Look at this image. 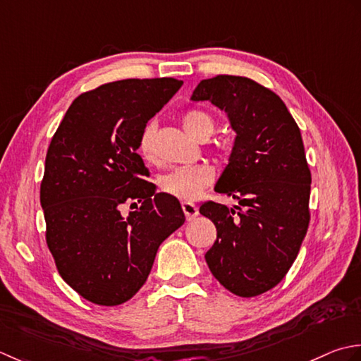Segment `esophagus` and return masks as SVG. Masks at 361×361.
<instances>
[{
    "label": "esophagus",
    "instance_id": "obj_1",
    "mask_svg": "<svg viewBox=\"0 0 361 361\" xmlns=\"http://www.w3.org/2000/svg\"><path fill=\"white\" fill-rule=\"evenodd\" d=\"M182 210H183V213H185V218L188 219V221H191V219H193L195 216H197V207L195 204H191V202H182Z\"/></svg>",
    "mask_w": 361,
    "mask_h": 361
}]
</instances>
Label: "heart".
I'll list each match as a JSON object with an SVG mask.
<instances>
[{"mask_svg": "<svg viewBox=\"0 0 361 361\" xmlns=\"http://www.w3.org/2000/svg\"><path fill=\"white\" fill-rule=\"evenodd\" d=\"M180 123L183 129L196 140H207L215 130V120L204 110H187L182 115ZM154 135H156V124L149 123L142 130L138 138V151L143 159L148 161L156 160L154 152ZM229 146L219 145V152L229 154ZM213 180V171L207 165L180 166L160 178V188L170 196L178 197L180 201H195L201 191L209 187Z\"/></svg>", "mask_w": 361, "mask_h": 361, "instance_id": "obj_1", "label": "heart"}]
</instances>
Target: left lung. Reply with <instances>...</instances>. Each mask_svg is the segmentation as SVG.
I'll return each instance as SVG.
<instances>
[{
	"mask_svg": "<svg viewBox=\"0 0 361 361\" xmlns=\"http://www.w3.org/2000/svg\"><path fill=\"white\" fill-rule=\"evenodd\" d=\"M191 99L224 110L237 132L215 191L238 207L201 205V215L216 226L205 262L226 290L259 296L288 273L310 223L312 174L299 126L274 92L249 78L204 79Z\"/></svg>",
	"mask_w": 361,
	"mask_h": 361,
	"instance_id": "8db88e82",
	"label": "left lung"
}]
</instances>
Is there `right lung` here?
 Masks as SVG:
<instances>
[{
  "instance_id": "add662e5",
  "label": "right lung",
  "mask_w": 361,
  "mask_h": 361,
  "mask_svg": "<svg viewBox=\"0 0 361 361\" xmlns=\"http://www.w3.org/2000/svg\"><path fill=\"white\" fill-rule=\"evenodd\" d=\"M174 78L123 79L73 101L51 140L40 183L47 245L59 274L93 304L129 300L161 241L185 221L179 201L156 193L137 152L142 130L182 87ZM142 204L121 215L124 203Z\"/></svg>"
}]
</instances>
